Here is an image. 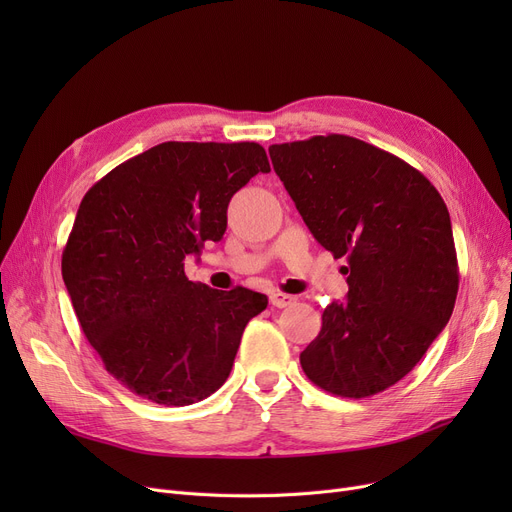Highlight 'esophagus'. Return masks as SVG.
Listing matches in <instances>:
<instances>
[{"instance_id": "1", "label": "esophagus", "mask_w": 512, "mask_h": 512, "mask_svg": "<svg viewBox=\"0 0 512 512\" xmlns=\"http://www.w3.org/2000/svg\"><path fill=\"white\" fill-rule=\"evenodd\" d=\"M294 301V297H290V294H286V292H280V290H274L272 294H270V303L274 305V307H278V309H284V307H288V305H292Z\"/></svg>"}]
</instances>
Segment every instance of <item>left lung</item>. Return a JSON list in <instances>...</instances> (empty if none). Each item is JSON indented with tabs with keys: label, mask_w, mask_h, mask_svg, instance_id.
I'll return each mask as SVG.
<instances>
[{
	"label": "left lung",
	"mask_w": 512,
	"mask_h": 512,
	"mask_svg": "<svg viewBox=\"0 0 512 512\" xmlns=\"http://www.w3.org/2000/svg\"><path fill=\"white\" fill-rule=\"evenodd\" d=\"M270 157L315 240L348 263L346 301L324 309L303 371L344 398L378 394L452 315L459 265L446 203L407 161L346 134L272 145Z\"/></svg>",
	"instance_id": "1"
}]
</instances>
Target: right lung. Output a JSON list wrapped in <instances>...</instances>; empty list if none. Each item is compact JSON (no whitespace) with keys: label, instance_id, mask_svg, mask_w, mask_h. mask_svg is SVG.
<instances>
[{"label":"right lung","instance_id":"1","mask_svg":"<svg viewBox=\"0 0 512 512\" xmlns=\"http://www.w3.org/2000/svg\"><path fill=\"white\" fill-rule=\"evenodd\" d=\"M259 172L270 161L257 143L168 141L124 161L80 201L64 284L87 340L130 392L184 407L226 382L267 297L191 282L184 259L222 240L232 195Z\"/></svg>","mask_w":512,"mask_h":512}]
</instances>
